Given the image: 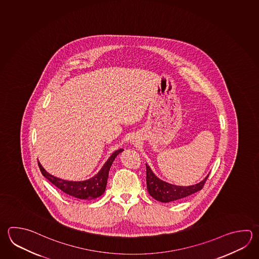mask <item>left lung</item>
Masks as SVG:
<instances>
[{
	"mask_svg": "<svg viewBox=\"0 0 259 259\" xmlns=\"http://www.w3.org/2000/svg\"><path fill=\"white\" fill-rule=\"evenodd\" d=\"M208 175L203 179L201 182L189 186V187H182V186H176L169 183L164 182L158 178L150 166L146 164V182H147V189L149 194L152 198H155L158 201L166 203L171 201L179 200L181 198H186L189 195L198 192L202 189L204 184L206 182Z\"/></svg>",
	"mask_w": 259,
	"mask_h": 259,
	"instance_id": "left-lung-1",
	"label": "left lung"
}]
</instances>
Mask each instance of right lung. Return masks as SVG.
I'll return each instance as SVG.
<instances>
[{
  "mask_svg": "<svg viewBox=\"0 0 259 259\" xmlns=\"http://www.w3.org/2000/svg\"><path fill=\"white\" fill-rule=\"evenodd\" d=\"M123 151H124L123 149H119L116 152H113L111 156L108 158V160L103 165V167L98 174L94 178L84 181H68L61 178H56L47 172L46 170L42 167L40 162H37L42 175L55 187L61 189L62 192L71 196L72 198L90 200V199H95L100 197L105 192L109 169L111 167L112 163L114 162L115 158L117 157V154H119Z\"/></svg>",
  "mask_w": 259,
  "mask_h": 259,
  "instance_id": "right-lung-1",
  "label": "right lung"
}]
</instances>
